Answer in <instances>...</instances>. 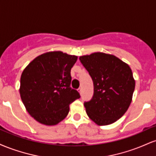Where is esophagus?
<instances>
[{"mask_svg":"<svg viewBox=\"0 0 156 156\" xmlns=\"http://www.w3.org/2000/svg\"><path fill=\"white\" fill-rule=\"evenodd\" d=\"M78 92H79V93H80V94H82V89H81V88H79V89H78Z\"/></svg>","mask_w":156,"mask_h":156,"instance_id":"esophagus-1","label":"esophagus"}]
</instances>
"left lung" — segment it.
Instances as JSON below:
<instances>
[{
  "instance_id": "obj_1",
  "label": "left lung",
  "mask_w": 156,
  "mask_h": 156,
  "mask_svg": "<svg viewBox=\"0 0 156 156\" xmlns=\"http://www.w3.org/2000/svg\"><path fill=\"white\" fill-rule=\"evenodd\" d=\"M80 62L89 72L94 94L84 102L87 115L98 125H107L121 118L131 103L135 89L131 69L115 55L94 53Z\"/></svg>"
}]
</instances>
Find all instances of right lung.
<instances>
[{
    "label": "right lung",
    "instance_id": "add662e5",
    "mask_svg": "<svg viewBox=\"0 0 156 156\" xmlns=\"http://www.w3.org/2000/svg\"><path fill=\"white\" fill-rule=\"evenodd\" d=\"M76 55L48 52L34 58L23 70L20 94L30 115L46 125L58 124L67 116L69 104L80 98L70 87L71 68Z\"/></svg>",
    "mask_w": 156,
    "mask_h": 156
}]
</instances>
